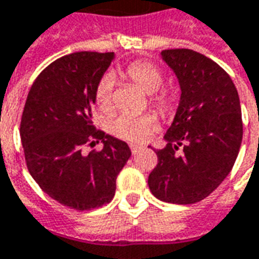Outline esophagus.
I'll return each mask as SVG.
<instances>
[{"mask_svg": "<svg viewBox=\"0 0 259 259\" xmlns=\"http://www.w3.org/2000/svg\"><path fill=\"white\" fill-rule=\"evenodd\" d=\"M130 150H132V153H133V154H137V153H139V151L142 150V146H137V144H132V146H130Z\"/></svg>", "mask_w": 259, "mask_h": 259, "instance_id": "obj_1", "label": "esophagus"}]
</instances>
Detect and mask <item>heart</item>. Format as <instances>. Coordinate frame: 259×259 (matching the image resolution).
Returning <instances> with one entry per match:
<instances>
[{"instance_id": "obj_1", "label": "heart", "mask_w": 259, "mask_h": 259, "mask_svg": "<svg viewBox=\"0 0 259 259\" xmlns=\"http://www.w3.org/2000/svg\"><path fill=\"white\" fill-rule=\"evenodd\" d=\"M126 75L136 85H139L147 94H154L164 84V74L154 63L150 61H135L126 68ZM115 79L112 74H105L97 85L95 98L101 109L108 111L112 105ZM174 104V94L171 91H161L154 98V105L161 111H168ZM155 127L153 116H135V115H119L109 124V129L115 136L127 142H142L148 133Z\"/></svg>"}]
</instances>
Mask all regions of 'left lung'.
I'll use <instances>...</instances> for the list:
<instances>
[{"instance_id": "left-lung-1", "label": "left lung", "mask_w": 259, "mask_h": 259, "mask_svg": "<svg viewBox=\"0 0 259 259\" xmlns=\"http://www.w3.org/2000/svg\"><path fill=\"white\" fill-rule=\"evenodd\" d=\"M160 57L178 79L181 97L164 135L167 147L154 150L158 164L148 188L162 202L192 205L209 196L236 162L243 140L240 98L230 75L203 54L171 49Z\"/></svg>"}]
</instances>
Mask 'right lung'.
<instances>
[{"label":"right lung","mask_w":259,"mask_h":259,"mask_svg":"<svg viewBox=\"0 0 259 259\" xmlns=\"http://www.w3.org/2000/svg\"><path fill=\"white\" fill-rule=\"evenodd\" d=\"M115 53L78 52L53 61L35 79L21 120L26 165L43 192L75 210L109 203L132 155L127 143L95 129L97 85ZM101 140L98 153L82 146Z\"/></svg>","instance_id":"obj_1"}]
</instances>
